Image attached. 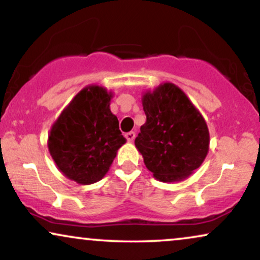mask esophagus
Instances as JSON below:
<instances>
[{
	"label": "esophagus",
	"instance_id": "esophagus-1",
	"mask_svg": "<svg viewBox=\"0 0 260 260\" xmlns=\"http://www.w3.org/2000/svg\"><path fill=\"white\" fill-rule=\"evenodd\" d=\"M125 137H126L127 142H133L135 140V137H136V134H135L134 131H130V133L125 134Z\"/></svg>",
	"mask_w": 260,
	"mask_h": 260
}]
</instances>
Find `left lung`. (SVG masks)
<instances>
[{
  "mask_svg": "<svg viewBox=\"0 0 260 260\" xmlns=\"http://www.w3.org/2000/svg\"><path fill=\"white\" fill-rule=\"evenodd\" d=\"M147 122L135 145L147 168L163 182L180 181L201 166L208 152L205 119L182 90L166 83L143 95Z\"/></svg>",
  "mask_w": 260,
  "mask_h": 260,
  "instance_id": "obj_1",
  "label": "left lung"
}]
</instances>
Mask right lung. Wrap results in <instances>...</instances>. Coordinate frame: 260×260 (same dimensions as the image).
I'll return each mask as SVG.
<instances>
[{
	"label": "right lung",
	"mask_w": 260,
	"mask_h": 260,
	"mask_svg": "<svg viewBox=\"0 0 260 260\" xmlns=\"http://www.w3.org/2000/svg\"><path fill=\"white\" fill-rule=\"evenodd\" d=\"M111 93L85 87L63 110L48 137V149L69 179L91 184L103 179L125 143L118 119L110 111Z\"/></svg>",
	"instance_id": "right-lung-1"
}]
</instances>
